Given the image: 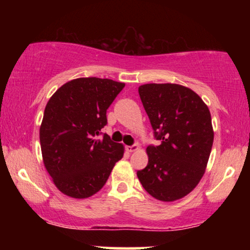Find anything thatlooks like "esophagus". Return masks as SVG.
Segmentation results:
<instances>
[{"label":"esophagus","mask_w":250,"mask_h":250,"mask_svg":"<svg viewBox=\"0 0 250 250\" xmlns=\"http://www.w3.org/2000/svg\"><path fill=\"white\" fill-rule=\"evenodd\" d=\"M125 149H127L128 153H134V151L139 150V146H137V145H134V146H127V147H125Z\"/></svg>","instance_id":"1"}]
</instances>
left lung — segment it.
I'll list each match as a JSON object with an SVG mask.
<instances>
[{
	"label": "left lung",
	"mask_w": 250,
	"mask_h": 250,
	"mask_svg": "<svg viewBox=\"0 0 250 250\" xmlns=\"http://www.w3.org/2000/svg\"><path fill=\"white\" fill-rule=\"evenodd\" d=\"M157 147H148V165L137 177L148 194L173 202L190 193L205 174L214 141L208 105L185 85L148 83L139 87Z\"/></svg>",
	"instance_id": "8db88e82"
}]
</instances>
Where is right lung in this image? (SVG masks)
Instances as JSON below:
<instances>
[{"label": "right lung", "instance_id": "right-lung-1", "mask_svg": "<svg viewBox=\"0 0 250 250\" xmlns=\"http://www.w3.org/2000/svg\"><path fill=\"white\" fill-rule=\"evenodd\" d=\"M125 83L80 77L60 87L45 105L40 127L43 165L62 194L73 199L93 196L107 182L125 146L108 135L107 109Z\"/></svg>", "mask_w": 250, "mask_h": 250}]
</instances>
